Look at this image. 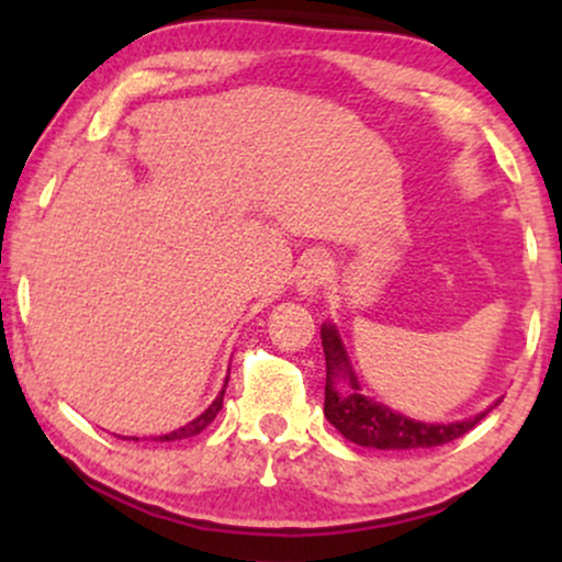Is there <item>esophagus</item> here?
I'll return each instance as SVG.
<instances>
[{
  "label": "esophagus",
  "instance_id": "34e87169",
  "mask_svg": "<svg viewBox=\"0 0 562 562\" xmlns=\"http://www.w3.org/2000/svg\"><path fill=\"white\" fill-rule=\"evenodd\" d=\"M333 274V263L327 256H308L303 259V263L299 267V280H295V288L303 299H312V295L319 293V288L330 280Z\"/></svg>",
  "mask_w": 562,
  "mask_h": 562
}]
</instances>
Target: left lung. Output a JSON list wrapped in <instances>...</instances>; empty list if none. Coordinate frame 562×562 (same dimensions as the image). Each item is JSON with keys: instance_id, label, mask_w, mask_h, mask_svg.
I'll return each instance as SVG.
<instances>
[{"instance_id": "obj_1", "label": "left lung", "mask_w": 562, "mask_h": 562, "mask_svg": "<svg viewBox=\"0 0 562 562\" xmlns=\"http://www.w3.org/2000/svg\"><path fill=\"white\" fill-rule=\"evenodd\" d=\"M322 348H325L327 362V380H325V417L335 428L344 434L348 441L359 443V447L372 449H430L441 447V443L454 441V438L465 436L470 428H475L496 404L488 406L481 415L470 417V420L434 425L409 420V417L398 415L389 406L367 398L359 389L357 375H353L351 364H348L344 340H340L335 325H322ZM346 379L345 389H339V380Z\"/></svg>"}]
</instances>
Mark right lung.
I'll list each match as a JSON object with an SVG mask.
<instances>
[{
    "mask_svg": "<svg viewBox=\"0 0 562 562\" xmlns=\"http://www.w3.org/2000/svg\"><path fill=\"white\" fill-rule=\"evenodd\" d=\"M227 380H229V378H227ZM224 389H227V383H224ZM224 389H222V393H218V396L214 398V404H211L209 409L203 412V415L195 417V420H192V423H187L184 428L171 430V434H166V436H158L156 441H179V438H190V436L203 434V430L209 428L211 423H214V417L218 415V409H222V402H224Z\"/></svg>",
    "mask_w": 562,
    "mask_h": 562,
    "instance_id": "add662e5",
    "label": "right lung"
}]
</instances>
